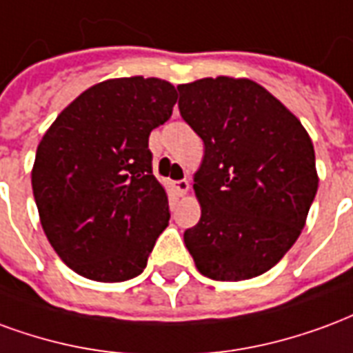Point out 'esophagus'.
<instances>
[{
    "mask_svg": "<svg viewBox=\"0 0 353 353\" xmlns=\"http://www.w3.org/2000/svg\"><path fill=\"white\" fill-rule=\"evenodd\" d=\"M174 190H176V194L179 195H184L188 190H190V182H188L186 179L176 180V182H174Z\"/></svg>",
    "mask_w": 353,
    "mask_h": 353,
    "instance_id": "34e87169",
    "label": "esophagus"
}]
</instances>
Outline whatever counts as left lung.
<instances>
[{
  "label": "left lung",
  "instance_id": "1",
  "mask_svg": "<svg viewBox=\"0 0 353 353\" xmlns=\"http://www.w3.org/2000/svg\"><path fill=\"white\" fill-rule=\"evenodd\" d=\"M179 92L180 117L205 145L194 176L201 218L184 231L186 248L208 279L259 276L305 228L318 192L312 141L258 82L216 77Z\"/></svg>",
  "mask_w": 353,
  "mask_h": 353
}]
</instances>
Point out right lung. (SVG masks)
I'll use <instances>...</instances> for the list:
<instances>
[{
	"label": "right lung",
	"instance_id": "1",
	"mask_svg": "<svg viewBox=\"0 0 353 353\" xmlns=\"http://www.w3.org/2000/svg\"><path fill=\"white\" fill-rule=\"evenodd\" d=\"M176 97L161 79H110L82 92L41 139L32 171L41 225L84 279H135L167 228L148 137L171 118Z\"/></svg>",
	"mask_w": 353,
	"mask_h": 353
}]
</instances>
